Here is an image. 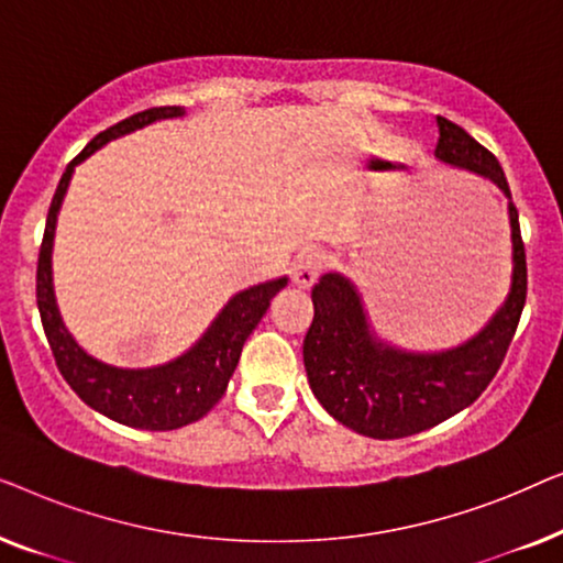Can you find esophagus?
Wrapping results in <instances>:
<instances>
[{
    "label": "esophagus",
    "instance_id": "obj_1",
    "mask_svg": "<svg viewBox=\"0 0 563 563\" xmlns=\"http://www.w3.org/2000/svg\"><path fill=\"white\" fill-rule=\"evenodd\" d=\"M322 272V253L320 251H302L291 268V282L299 289H310Z\"/></svg>",
    "mask_w": 563,
    "mask_h": 563
}]
</instances>
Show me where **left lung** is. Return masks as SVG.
Returning <instances> with one entry per match:
<instances>
[{
  "instance_id": "left-lung-1",
  "label": "left lung",
  "mask_w": 563,
  "mask_h": 563,
  "mask_svg": "<svg viewBox=\"0 0 563 563\" xmlns=\"http://www.w3.org/2000/svg\"><path fill=\"white\" fill-rule=\"evenodd\" d=\"M438 158L487 176L510 197V184L495 153L449 118H438ZM510 228L515 264L510 297L479 335L445 353L418 356L376 343L356 289L338 274L320 276L312 289L314 318L302 353L312 395L338 422L361 435L391 441L449 420L489 387L510 349L528 295L526 243L512 202Z\"/></svg>"
}]
</instances>
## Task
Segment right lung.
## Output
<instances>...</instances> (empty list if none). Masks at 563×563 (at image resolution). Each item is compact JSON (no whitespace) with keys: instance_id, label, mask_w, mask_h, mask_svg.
Returning <instances> with one entry per match:
<instances>
[{"instance_id":"add662e5","label":"right lung","mask_w":563,"mask_h":563,"mask_svg":"<svg viewBox=\"0 0 563 563\" xmlns=\"http://www.w3.org/2000/svg\"><path fill=\"white\" fill-rule=\"evenodd\" d=\"M179 114L181 107H151V110L130 114V118L120 120L118 125L107 128L97 137H91L87 148L66 166L64 176H60L56 195L51 199L48 218H45L41 253H37V310H41L45 338H48L60 376L97 412L122 422V426L143 430H176L205 418L220 402V397L225 395L230 376H233L238 358H241L245 338L253 333V328L264 318L272 299L287 287V279H276L235 295L195 349L158 368L128 372V368L99 364V361L87 356L76 345L74 338L68 335V330L58 318L56 297H53L51 245L60 199L66 195L74 166L87 158L89 153H95L99 145L112 141V137L148 125L153 120L179 118Z\"/></svg>"}]
</instances>
